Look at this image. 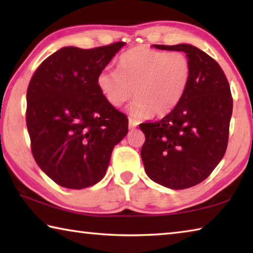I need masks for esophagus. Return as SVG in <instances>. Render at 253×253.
Wrapping results in <instances>:
<instances>
[{"label": "esophagus", "instance_id": "34e87169", "mask_svg": "<svg viewBox=\"0 0 253 253\" xmlns=\"http://www.w3.org/2000/svg\"><path fill=\"white\" fill-rule=\"evenodd\" d=\"M137 125H138V122H137L136 119L131 117L128 118V126H129V128H135Z\"/></svg>", "mask_w": 253, "mask_h": 253}]
</instances>
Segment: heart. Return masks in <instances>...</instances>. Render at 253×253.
<instances>
[{"instance_id": "b5f03b06", "label": "heart", "mask_w": 253, "mask_h": 253, "mask_svg": "<svg viewBox=\"0 0 253 253\" xmlns=\"http://www.w3.org/2000/svg\"><path fill=\"white\" fill-rule=\"evenodd\" d=\"M191 78L192 63L185 53L138 45L121 54L116 71H100L96 83L114 107L123 106L134 92L128 111L135 118H148L172 113L185 97Z\"/></svg>"}]
</instances>
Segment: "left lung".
Segmentation results:
<instances>
[{
    "instance_id": "obj_1",
    "label": "left lung",
    "mask_w": 253,
    "mask_h": 253,
    "mask_svg": "<svg viewBox=\"0 0 253 253\" xmlns=\"http://www.w3.org/2000/svg\"><path fill=\"white\" fill-rule=\"evenodd\" d=\"M183 51L192 63L190 85L176 108L155 123H143L140 151L145 172L161 185L183 190L203 182L223 158L233 99L215 60L191 44H154Z\"/></svg>"
}]
</instances>
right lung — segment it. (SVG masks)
I'll use <instances>...</instances> for the list:
<instances>
[{
	"label": "right lung",
	"instance_id": "1",
	"mask_svg": "<svg viewBox=\"0 0 253 253\" xmlns=\"http://www.w3.org/2000/svg\"><path fill=\"white\" fill-rule=\"evenodd\" d=\"M125 42L93 49L65 46L34 72L27 91V127L37 164L67 188L104 178L128 119L97 87V76Z\"/></svg>",
	"mask_w": 253,
	"mask_h": 253
}]
</instances>
